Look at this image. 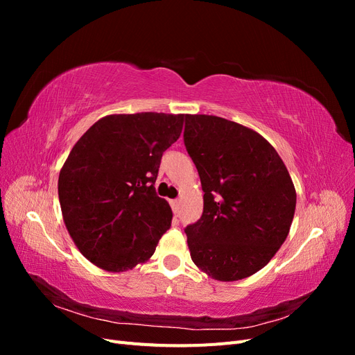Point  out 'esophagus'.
Returning a JSON list of instances; mask_svg holds the SVG:
<instances>
[{
  "instance_id": "34e87169",
  "label": "esophagus",
  "mask_w": 355,
  "mask_h": 355,
  "mask_svg": "<svg viewBox=\"0 0 355 355\" xmlns=\"http://www.w3.org/2000/svg\"><path fill=\"white\" fill-rule=\"evenodd\" d=\"M170 206H171V209H173V213H175V214L179 213V209H180L179 200H170Z\"/></svg>"
}]
</instances>
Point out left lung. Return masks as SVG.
Wrapping results in <instances>:
<instances>
[{"instance_id":"obj_1","label":"left lung","mask_w":355,"mask_h":355,"mask_svg":"<svg viewBox=\"0 0 355 355\" xmlns=\"http://www.w3.org/2000/svg\"><path fill=\"white\" fill-rule=\"evenodd\" d=\"M185 121V146L204 191L201 218L185 230L191 259L214 280H243L286 241L296 207L293 180L252 128L204 114H187Z\"/></svg>"}]
</instances>
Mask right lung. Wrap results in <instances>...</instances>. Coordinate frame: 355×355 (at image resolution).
<instances>
[{"label":"right lung","instance_id":"obj_1","mask_svg":"<svg viewBox=\"0 0 355 355\" xmlns=\"http://www.w3.org/2000/svg\"><path fill=\"white\" fill-rule=\"evenodd\" d=\"M184 116L106 115L73 145L59 173V201L72 241L93 265L124 272L154 254L173 218L154 184Z\"/></svg>","mask_w":355,"mask_h":355}]
</instances>
